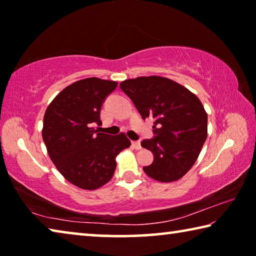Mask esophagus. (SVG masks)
<instances>
[{
	"mask_svg": "<svg viewBox=\"0 0 256 256\" xmlns=\"http://www.w3.org/2000/svg\"><path fill=\"white\" fill-rule=\"evenodd\" d=\"M132 148L136 150H140L142 148L141 142L140 141H132Z\"/></svg>",
	"mask_w": 256,
	"mask_h": 256,
	"instance_id": "obj_1",
	"label": "esophagus"
}]
</instances>
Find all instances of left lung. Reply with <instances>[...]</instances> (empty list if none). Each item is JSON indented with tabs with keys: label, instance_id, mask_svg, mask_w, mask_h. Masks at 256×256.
<instances>
[{
	"label": "left lung",
	"instance_id": "8db88e82",
	"mask_svg": "<svg viewBox=\"0 0 256 256\" xmlns=\"http://www.w3.org/2000/svg\"><path fill=\"white\" fill-rule=\"evenodd\" d=\"M142 118H154V138L141 146L154 154L144 167L162 183L182 178L196 162L208 136V114L196 94L177 82L158 76L120 82Z\"/></svg>",
	"mask_w": 256,
	"mask_h": 256
}]
</instances>
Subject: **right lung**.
<instances>
[{"label":"right lung","instance_id":"1","mask_svg":"<svg viewBox=\"0 0 256 256\" xmlns=\"http://www.w3.org/2000/svg\"><path fill=\"white\" fill-rule=\"evenodd\" d=\"M118 82L86 78L64 88L47 107L42 140L52 162L71 184L82 190H97L110 180L116 157L131 141L124 133H100V110Z\"/></svg>","mask_w":256,"mask_h":256}]
</instances>
